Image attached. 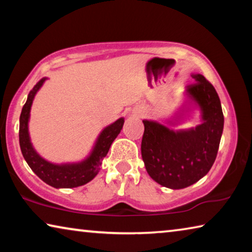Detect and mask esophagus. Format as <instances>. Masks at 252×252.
Here are the masks:
<instances>
[{
  "instance_id": "obj_1",
  "label": "esophagus",
  "mask_w": 252,
  "mask_h": 252,
  "mask_svg": "<svg viewBox=\"0 0 252 252\" xmlns=\"http://www.w3.org/2000/svg\"><path fill=\"white\" fill-rule=\"evenodd\" d=\"M143 116V111L142 110H134L133 111V117H136V118H140Z\"/></svg>"
}]
</instances>
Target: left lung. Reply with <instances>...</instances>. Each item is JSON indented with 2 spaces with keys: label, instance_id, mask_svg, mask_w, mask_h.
<instances>
[{
  "label": "left lung",
  "instance_id": "left-lung-1",
  "mask_svg": "<svg viewBox=\"0 0 252 252\" xmlns=\"http://www.w3.org/2000/svg\"><path fill=\"white\" fill-rule=\"evenodd\" d=\"M191 76L195 83L188 85L186 94L188 103L201 111V125L174 131L157 121H142L141 155L149 176L174 190L193 185L209 172L223 131V113L216 89L202 74ZM181 116V112L177 114L176 120Z\"/></svg>",
  "mask_w": 252,
  "mask_h": 252
}]
</instances>
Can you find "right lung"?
Listing matches in <instances>:
<instances>
[{
    "label": "right lung",
    "instance_id": "right-lung-1",
    "mask_svg": "<svg viewBox=\"0 0 252 252\" xmlns=\"http://www.w3.org/2000/svg\"><path fill=\"white\" fill-rule=\"evenodd\" d=\"M48 78L41 79L34 88L30 91L28 100L23 105L22 112L20 116V147L25 161L32 171L39 177L42 181L48 183L53 188H76L90 182L100 170V165L104 157L108 155L111 144L120 133L125 123V119L120 118L112 125L108 126L101 131L96 141L90 152L84 160L72 163L55 164L52 162L43 159L35 151L31 143L29 134V120L30 111L33 103L34 96L40 90L42 85Z\"/></svg>",
    "mask_w": 252,
    "mask_h": 252
}]
</instances>
